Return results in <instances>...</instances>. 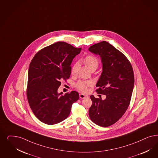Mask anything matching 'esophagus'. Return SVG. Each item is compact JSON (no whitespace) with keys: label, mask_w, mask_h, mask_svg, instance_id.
Returning a JSON list of instances; mask_svg holds the SVG:
<instances>
[{"label":"esophagus","mask_w":158,"mask_h":158,"mask_svg":"<svg viewBox=\"0 0 158 158\" xmlns=\"http://www.w3.org/2000/svg\"><path fill=\"white\" fill-rule=\"evenodd\" d=\"M79 97H80V98H82V99H83V98H88V96H87V95H85V94H82V93H81V94H79Z\"/></svg>","instance_id":"esophagus-1"}]
</instances>
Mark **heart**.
<instances>
[{
	"label": "heart",
	"instance_id": "1",
	"mask_svg": "<svg viewBox=\"0 0 158 158\" xmlns=\"http://www.w3.org/2000/svg\"><path fill=\"white\" fill-rule=\"evenodd\" d=\"M83 62L90 71L92 69L96 70L98 67V64H99L98 58L93 55H88L87 56H86L85 58H83ZM76 66H77V64H75L73 66L72 69V73H73L75 71ZM93 85V83L92 81L81 80L76 83V87L79 91L81 92H86L87 91L88 87L92 86Z\"/></svg>",
	"mask_w": 158,
	"mask_h": 158
}]
</instances>
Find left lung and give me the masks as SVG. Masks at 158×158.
<instances>
[{"instance_id": "1", "label": "left lung", "mask_w": 158, "mask_h": 158, "mask_svg": "<svg viewBox=\"0 0 158 158\" xmlns=\"http://www.w3.org/2000/svg\"><path fill=\"white\" fill-rule=\"evenodd\" d=\"M89 51L101 58L102 72L96 92L106 95L104 100L90 96L89 117L96 124L107 127L115 123L128 107L134 85L133 69L125 55L106 41L93 45Z\"/></svg>"}]
</instances>
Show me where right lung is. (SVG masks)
Masks as SVG:
<instances>
[{
    "mask_svg": "<svg viewBox=\"0 0 158 158\" xmlns=\"http://www.w3.org/2000/svg\"><path fill=\"white\" fill-rule=\"evenodd\" d=\"M81 48L57 42L41 49L29 66L27 97L30 108L38 120L54 125L65 120L72 104L79 98L76 91L58 92L62 79H69L71 65Z\"/></svg>",
    "mask_w": 158,
    "mask_h": 158,
    "instance_id": "obj_1",
    "label": "right lung"
}]
</instances>
